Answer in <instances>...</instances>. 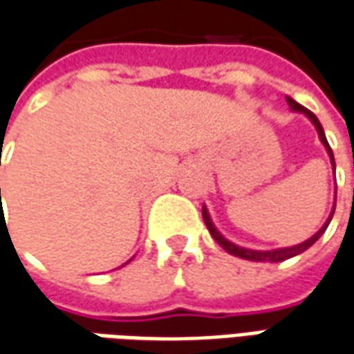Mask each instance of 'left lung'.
Here are the masks:
<instances>
[{
	"label": "left lung",
	"instance_id": "obj_1",
	"mask_svg": "<svg viewBox=\"0 0 354 354\" xmlns=\"http://www.w3.org/2000/svg\"><path fill=\"white\" fill-rule=\"evenodd\" d=\"M287 102L288 106H290V110H295V112H302L304 116L310 118V122L316 126V129H318V136H319V141L324 143V147H326V151L329 153V157H331V165H333V172H335V158H333V153H331V147H329L328 139H326V133H324V127H322V124H319V120L312 112H310L308 108L300 106L297 100H292L290 96H287ZM333 211H335V207L331 209V215L328 217V221L324 223V227L319 228L318 232L314 234L312 238H308L306 242H302V244H297V246H290V248H279V250H266V252H261V250H248V248H242V246H236V244H232L230 240H227V238L223 236L221 232H218L217 228H215V225H213V221H211V217H209V211L205 207H203V221H205V225H207L209 232H211V236L217 240V244L225 252H228V254H232V256H236V258H242V259H250V261H285V259L288 258H295V256H298V254H302L304 250H308L316 240H318L324 232H326V228H328L329 221H331V217H333Z\"/></svg>",
	"mask_w": 354,
	"mask_h": 354
}]
</instances>
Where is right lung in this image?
Here are the masks:
<instances>
[{"instance_id": "right-lung-1", "label": "right lung", "mask_w": 354, "mask_h": 354, "mask_svg": "<svg viewBox=\"0 0 354 354\" xmlns=\"http://www.w3.org/2000/svg\"><path fill=\"white\" fill-rule=\"evenodd\" d=\"M0 192H1V189H0Z\"/></svg>"}]
</instances>
